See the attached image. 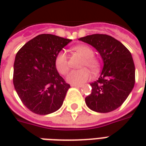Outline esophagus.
Here are the masks:
<instances>
[{
    "label": "esophagus",
    "mask_w": 146,
    "mask_h": 146,
    "mask_svg": "<svg viewBox=\"0 0 146 146\" xmlns=\"http://www.w3.org/2000/svg\"><path fill=\"white\" fill-rule=\"evenodd\" d=\"M71 87H75V88H82V85H81V84H71Z\"/></svg>",
    "instance_id": "34e87169"
}]
</instances>
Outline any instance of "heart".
Segmentation results:
<instances>
[{"label": "heart", "mask_w": 146, "mask_h": 146, "mask_svg": "<svg viewBox=\"0 0 146 146\" xmlns=\"http://www.w3.org/2000/svg\"><path fill=\"white\" fill-rule=\"evenodd\" d=\"M73 50L79 53L84 60L81 63V67H88L94 74L98 73L101 67V62L98 58L94 56V51L88 45L80 44L75 46ZM55 67L61 74H66L69 71L68 56L66 51H61L55 58ZM91 78V73L88 69L84 68L81 70H73L66 76V80L73 84H81L88 81Z\"/></svg>", "instance_id": "obj_1"}]
</instances>
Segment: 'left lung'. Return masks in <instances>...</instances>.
<instances>
[{
	"mask_svg": "<svg viewBox=\"0 0 146 146\" xmlns=\"http://www.w3.org/2000/svg\"><path fill=\"white\" fill-rule=\"evenodd\" d=\"M91 44L103 60L98 80L91 84L86 105L98 113H109L123 103L135 86V68L131 54L121 42L106 34H92L79 39Z\"/></svg>",
	"mask_w": 146,
	"mask_h": 146,
	"instance_id": "obj_1",
	"label": "left lung"
}]
</instances>
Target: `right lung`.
Here are the masks:
<instances>
[{"label": "right lung", "mask_w": 146, "mask_h": 146, "mask_svg": "<svg viewBox=\"0 0 146 146\" xmlns=\"http://www.w3.org/2000/svg\"><path fill=\"white\" fill-rule=\"evenodd\" d=\"M72 40L40 34L15 55L13 84L24 106L33 113L47 115L57 111L70 88L55 67V58Z\"/></svg>", "instance_id": "1"}]
</instances>
